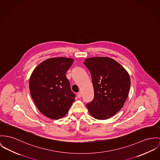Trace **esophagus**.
Instances as JSON below:
<instances>
[{
    "mask_svg": "<svg viewBox=\"0 0 160 160\" xmlns=\"http://www.w3.org/2000/svg\"><path fill=\"white\" fill-rule=\"evenodd\" d=\"M77 97H78V98H80L82 97V93L81 92H78L77 93Z\"/></svg>",
    "mask_w": 160,
    "mask_h": 160,
    "instance_id": "esophagus-1",
    "label": "esophagus"
}]
</instances>
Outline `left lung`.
<instances>
[{"instance_id":"left-lung-1","label":"left lung","mask_w":160,"mask_h":160,"mask_svg":"<svg viewBox=\"0 0 160 160\" xmlns=\"http://www.w3.org/2000/svg\"><path fill=\"white\" fill-rule=\"evenodd\" d=\"M84 64L91 74L94 91V98L86 107L94 118L109 119L121 110L127 100L130 76L119 63L108 57L89 58Z\"/></svg>"}]
</instances>
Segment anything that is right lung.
<instances>
[{"instance_id":"obj_1","label":"right lung","mask_w":160,"mask_h":160,"mask_svg":"<svg viewBox=\"0 0 160 160\" xmlns=\"http://www.w3.org/2000/svg\"><path fill=\"white\" fill-rule=\"evenodd\" d=\"M73 62L65 57L49 58L40 63L30 76L31 96L38 109L50 119L64 117L74 102L75 94L66 77Z\"/></svg>"}]
</instances>
